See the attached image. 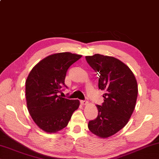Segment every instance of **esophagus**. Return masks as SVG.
I'll return each instance as SVG.
<instances>
[{
  "mask_svg": "<svg viewBox=\"0 0 159 159\" xmlns=\"http://www.w3.org/2000/svg\"><path fill=\"white\" fill-rule=\"evenodd\" d=\"M88 102H89L86 101V100H80V103H81V104L84 105L88 104Z\"/></svg>",
  "mask_w": 159,
  "mask_h": 159,
  "instance_id": "esophagus-1",
  "label": "esophagus"
}]
</instances>
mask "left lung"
I'll return each instance as SVG.
<instances>
[{"label": "left lung", "mask_w": 159, "mask_h": 159, "mask_svg": "<svg viewBox=\"0 0 159 159\" xmlns=\"http://www.w3.org/2000/svg\"><path fill=\"white\" fill-rule=\"evenodd\" d=\"M90 67L98 74V88L104 91L98 115L89 122V129L101 138L112 136L127 124L134 111L138 94L137 82L132 70L112 57L99 54L85 57Z\"/></svg>", "instance_id": "obj_1"}]
</instances>
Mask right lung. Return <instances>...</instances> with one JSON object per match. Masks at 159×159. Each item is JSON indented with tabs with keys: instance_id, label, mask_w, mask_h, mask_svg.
Masks as SVG:
<instances>
[{
	"instance_id": "obj_1",
	"label": "right lung",
	"mask_w": 159,
	"mask_h": 159,
	"mask_svg": "<svg viewBox=\"0 0 159 159\" xmlns=\"http://www.w3.org/2000/svg\"><path fill=\"white\" fill-rule=\"evenodd\" d=\"M81 55L62 52L47 57L35 65L25 82L27 106L36 125L46 132L55 133L66 127L78 109L79 100L61 98L59 93L69 68Z\"/></svg>"
}]
</instances>
